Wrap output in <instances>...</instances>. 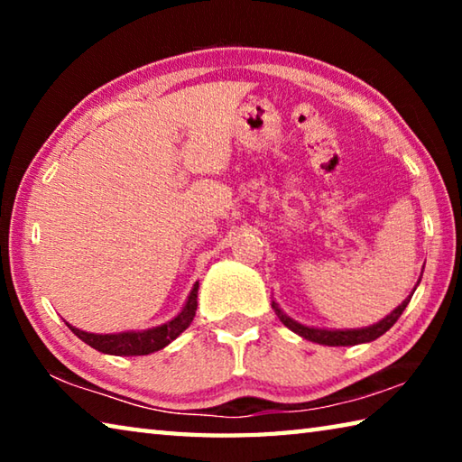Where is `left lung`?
<instances>
[{
  "mask_svg": "<svg viewBox=\"0 0 462 462\" xmlns=\"http://www.w3.org/2000/svg\"><path fill=\"white\" fill-rule=\"evenodd\" d=\"M421 273H424V269H421ZM420 279H418L416 287L420 285ZM416 287L411 289V293L405 297V300L393 311H391V314H387L385 318L379 319L377 324H371V326H365V328H342V330H340V328H316V326L300 324L291 316H287L275 300H273V310H275V314H277L281 322H283L289 328V330L295 332L297 336H301V338H306L310 342H316V344H324V346H355V344H365V342L377 340L379 336L385 334L389 328L393 326L397 319H400V316L403 314V310L408 308V303L411 300L413 291H416Z\"/></svg>",
  "mask_w": 462,
  "mask_h": 462,
  "instance_id": "1",
  "label": "left lung"
}]
</instances>
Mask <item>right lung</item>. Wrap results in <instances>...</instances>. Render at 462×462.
<instances>
[{
    "label": "right lung",
    "instance_id": "right-lung-1",
    "mask_svg": "<svg viewBox=\"0 0 462 462\" xmlns=\"http://www.w3.org/2000/svg\"><path fill=\"white\" fill-rule=\"evenodd\" d=\"M198 289H199V281H195L181 311H179L175 318H171L169 322L146 328V330L93 334V332L79 330V328H75L69 322L67 326L71 328V332L77 336V338H81L85 344H89L91 348H96L104 355H114V356L152 355L156 350L165 348L167 344L173 342L179 334L189 328V324L193 322L195 310H198Z\"/></svg>",
    "mask_w": 462,
    "mask_h": 462
}]
</instances>
